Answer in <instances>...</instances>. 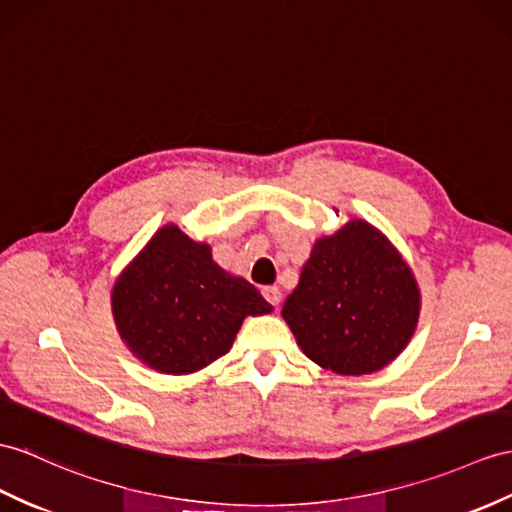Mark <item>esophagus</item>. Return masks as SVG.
Wrapping results in <instances>:
<instances>
[{"label":"esophagus","instance_id":"esophagus-1","mask_svg":"<svg viewBox=\"0 0 512 512\" xmlns=\"http://www.w3.org/2000/svg\"><path fill=\"white\" fill-rule=\"evenodd\" d=\"M263 295H265V299H267L271 306H278L280 299H282V291L278 289V286H265Z\"/></svg>","mask_w":512,"mask_h":512}]
</instances>
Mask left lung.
Masks as SVG:
<instances>
[{"label":"left lung","mask_w":512,"mask_h":512,"mask_svg":"<svg viewBox=\"0 0 512 512\" xmlns=\"http://www.w3.org/2000/svg\"><path fill=\"white\" fill-rule=\"evenodd\" d=\"M282 317L302 352L341 376H365L400 354L419 319L404 258L367 221L319 239Z\"/></svg>","instance_id":"left-lung-1"}]
</instances>
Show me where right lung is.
Here are the masks:
<instances>
[{
  "instance_id": "add662e5",
  "label": "right lung",
  "mask_w": 512,
  "mask_h": 512,
  "mask_svg": "<svg viewBox=\"0 0 512 512\" xmlns=\"http://www.w3.org/2000/svg\"><path fill=\"white\" fill-rule=\"evenodd\" d=\"M254 284L223 271L176 226L156 232L112 289V315L136 358L191 373L226 354L247 315L271 313Z\"/></svg>"
}]
</instances>
